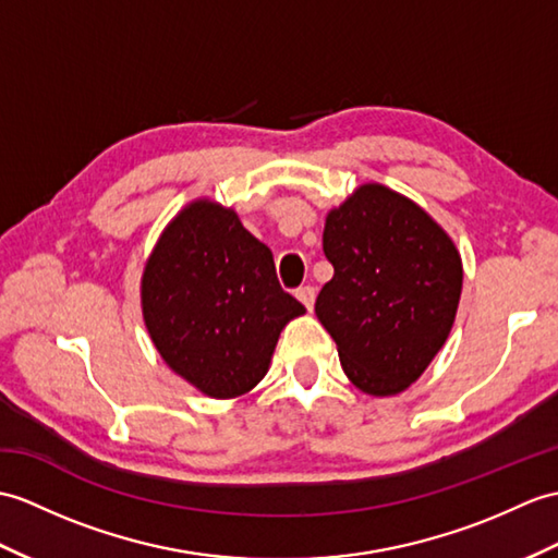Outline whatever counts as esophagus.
Instances as JSON below:
<instances>
[{
  "mask_svg": "<svg viewBox=\"0 0 558 558\" xmlns=\"http://www.w3.org/2000/svg\"><path fill=\"white\" fill-rule=\"evenodd\" d=\"M296 300H300L311 311V308H314V302H316V290L311 288V284H304V288L296 290Z\"/></svg>",
  "mask_w": 558,
  "mask_h": 558,
  "instance_id": "obj_1",
  "label": "esophagus"
}]
</instances>
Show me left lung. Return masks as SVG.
<instances>
[{
    "instance_id": "left-lung-1",
    "label": "left lung",
    "mask_w": 558,
    "mask_h": 558,
    "mask_svg": "<svg viewBox=\"0 0 558 558\" xmlns=\"http://www.w3.org/2000/svg\"><path fill=\"white\" fill-rule=\"evenodd\" d=\"M323 252L335 276L316 316L361 392H404L454 326L463 268L454 242L418 204L368 183L326 218Z\"/></svg>"
}]
</instances>
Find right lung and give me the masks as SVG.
Here are the masks:
<instances>
[{"label":"right lung","mask_w":558,"mask_h":558,"mask_svg":"<svg viewBox=\"0 0 558 558\" xmlns=\"http://www.w3.org/2000/svg\"><path fill=\"white\" fill-rule=\"evenodd\" d=\"M304 311L280 288L266 244L209 199L192 202L166 226L142 274L154 347L214 399L250 392L268 371L280 330Z\"/></svg>","instance_id":"right-lung-1"}]
</instances>
